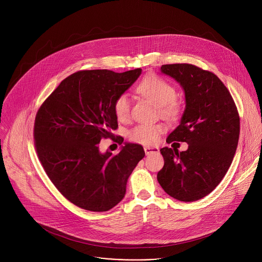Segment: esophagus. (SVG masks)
I'll return each mask as SVG.
<instances>
[{
  "label": "esophagus",
  "instance_id": "obj_1",
  "mask_svg": "<svg viewBox=\"0 0 262 262\" xmlns=\"http://www.w3.org/2000/svg\"><path fill=\"white\" fill-rule=\"evenodd\" d=\"M144 151H145L146 155H150V154H152V152H159V148L145 146V147H144Z\"/></svg>",
  "mask_w": 262,
  "mask_h": 262
}]
</instances>
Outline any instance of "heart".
Returning <instances> with one entry per match:
<instances>
[{"instance_id":"b5f03b06","label":"heart","mask_w":262,"mask_h":262,"mask_svg":"<svg viewBox=\"0 0 262 262\" xmlns=\"http://www.w3.org/2000/svg\"><path fill=\"white\" fill-rule=\"evenodd\" d=\"M137 91L145 98L152 101L159 106L160 114L168 120H176L181 113V104L175 99L176 90L166 80L149 74L137 86ZM114 113L118 120L122 121L128 118L130 113V99L126 94L119 95L114 102ZM161 124L140 123L128 132L129 139L139 144L151 145L157 142L162 133Z\"/></svg>"}]
</instances>
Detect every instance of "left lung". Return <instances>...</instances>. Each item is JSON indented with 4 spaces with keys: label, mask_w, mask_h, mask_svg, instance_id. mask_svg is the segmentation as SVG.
Masks as SVG:
<instances>
[{
    "label": "left lung",
    "mask_w": 262,
    "mask_h": 262,
    "mask_svg": "<svg viewBox=\"0 0 262 262\" xmlns=\"http://www.w3.org/2000/svg\"><path fill=\"white\" fill-rule=\"evenodd\" d=\"M161 71L180 84L185 96L180 124L167 143L185 142L189 147L180 152L161 149L165 164L158 181L169 196L193 202L211 193L227 173L239 138L238 112L214 73L186 63L162 65Z\"/></svg>",
    "instance_id": "left-lung-1"
}]
</instances>
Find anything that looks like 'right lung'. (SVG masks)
Here are the masks:
<instances>
[{
  "label": "right lung",
  "instance_id": "obj_1",
  "mask_svg": "<svg viewBox=\"0 0 262 262\" xmlns=\"http://www.w3.org/2000/svg\"><path fill=\"white\" fill-rule=\"evenodd\" d=\"M125 72L81 70L63 80L36 114L37 156L51 181L71 203L106 211L124 197L133 170L144 158L141 145L125 143L116 156L100 154L101 138L118 127L114 102L140 77ZM123 140L119 138V143Z\"/></svg>",
  "mask_w": 262,
  "mask_h": 262
}]
</instances>
